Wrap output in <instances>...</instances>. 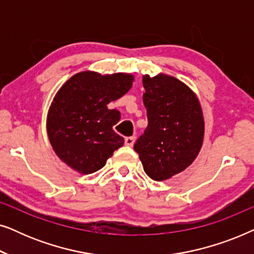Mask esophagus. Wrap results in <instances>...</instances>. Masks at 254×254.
<instances>
[{
    "label": "esophagus",
    "instance_id": "1",
    "mask_svg": "<svg viewBox=\"0 0 254 254\" xmlns=\"http://www.w3.org/2000/svg\"><path fill=\"white\" fill-rule=\"evenodd\" d=\"M134 141H135L134 136H128L125 138V144L128 145V147H131V145L134 144Z\"/></svg>",
    "mask_w": 254,
    "mask_h": 254
}]
</instances>
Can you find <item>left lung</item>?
I'll list each match as a JSON object with an SVG mask.
<instances>
[{"instance_id":"1","label":"left lung","mask_w":254,"mask_h":254,"mask_svg":"<svg viewBox=\"0 0 254 254\" xmlns=\"http://www.w3.org/2000/svg\"><path fill=\"white\" fill-rule=\"evenodd\" d=\"M148 126L135 142L143 170L156 182L170 179L192 164L202 147L204 120L195 93L176 77L144 75Z\"/></svg>"}]
</instances>
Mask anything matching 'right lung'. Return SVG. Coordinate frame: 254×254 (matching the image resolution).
Instances as JSON below:
<instances>
[{
    "mask_svg": "<svg viewBox=\"0 0 254 254\" xmlns=\"http://www.w3.org/2000/svg\"><path fill=\"white\" fill-rule=\"evenodd\" d=\"M134 76L81 71L59 89L47 113V135L58 157L82 175L98 171L124 137L113 130L120 120L107 104L129 91Z\"/></svg>",
    "mask_w": 254,
    "mask_h": 254,
    "instance_id": "obj_1",
    "label": "right lung"
}]
</instances>
